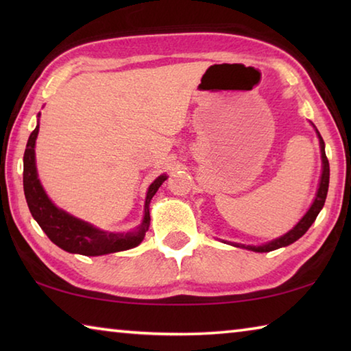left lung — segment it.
<instances>
[{
    "instance_id": "1",
    "label": "left lung",
    "mask_w": 351,
    "mask_h": 351,
    "mask_svg": "<svg viewBox=\"0 0 351 351\" xmlns=\"http://www.w3.org/2000/svg\"><path fill=\"white\" fill-rule=\"evenodd\" d=\"M314 130H316L317 138H319L320 159H322V175H320L316 197H314L313 204L310 206V209L306 210L305 215L299 219V223H297L293 229L288 230L287 234H283L282 237H278V239H276V240L263 243V245L254 246V245H241V243H232V241H224V243H229V245H232L235 247H243V249H247V251H254V252H269V251H274V249H278V247L289 246L291 243L299 240L300 237L304 235L308 229H310V226L314 223V219H316L319 212L322 210V207L325 204L326 193H328V182H330V164H328V159H326V154H325L324 139H322V136H320V133L317 132L316 127H314Z\"/></svg>"
}]
</instances>
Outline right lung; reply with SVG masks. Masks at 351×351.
I'll use <instances>...</instances> for the list:
<instances>
[{
    "label": "right lung",
    "mask_w": 351,
    "mask_h": 351,
    "mask_svg": "<svg viewBox=\"0 0 351 351\" xmlns=\"http://www.w3.org/2000/svg\"><path fill=\"white\" fill-rule=\"evenodd\" d=\"M38 130L40 125L37 123V127L27 139L25 158H23V186H25V197L29 210H31L40 228L43 229V232L49 237V240L58 247H62L63 251L86 255V257L127 251V249L141 245L148 230V226H150V201L169 176L165 173L159 175L148 186L144 203V218L133 230H130V232H108V230L99 229L94 224L83 221V219L57 207L47 197L38 180L37 162H35V141H37Z\"/></svg>",
    "instance_id": "add662e5"
}]
</instances>
